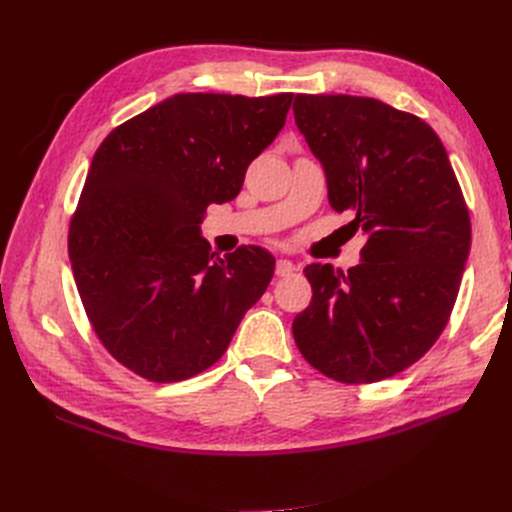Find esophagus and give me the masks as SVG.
<instances>
[{
	"instance_id": "1",
	"label": "esophagus",
	"mask_w": 512,
	"mask_h": 512,
	"mask_svg": "<svg viewBox=\"0 0 512 512\" xmlns=\"http://www.w3.org/2000/svg\"><path fill=\"white\" fill-rule=\"evenodd\" d=\"M294 273V265L290 260H286V258H280L277 260V265H275V275L277 277H288V275H292Z\"/></svg>"
}]
</instances>
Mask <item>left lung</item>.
<instances>
[{
  "label": "left lung",
  "mask_w": 512,
  "mask_h": 512,
  "mask_svg": "<svg viewBox=\"0 0 512 512\" xmlns=\"http://www.w3.org/2000/svg\"><path fill=\"white\" fill-rule=\"evenodd\" d=\"M294 123L327 175L329 203L367 237L361 262L305 267L312 303L292 322L305 361L346 384L404 371L451 318L470 213L438 134L374 98H294Z\"/></svg>",
  "instance_id": "left-lung-1"
}]
</instances>
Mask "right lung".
I'll return each instance as SVG.
<instances>
[{
  "label": "right lung",
  "instance_id": "add662e5",
  "mask_svg": "<svg viewBox=\"0 0 512 512\" xmlns=\"http://www.w3.org/2000/svg\"><path fill=\"white\" fill-rule=\"evenodd\" d=\"M292 98L177 94L98 147L68 254L91 327L134 374L179 382L209 369L265 294L275 258L258 245L215 256L200 222L241 192Z\"/></svg>",
  "mask_w": 512,
  "mask_h": 512
}]
</instances>
